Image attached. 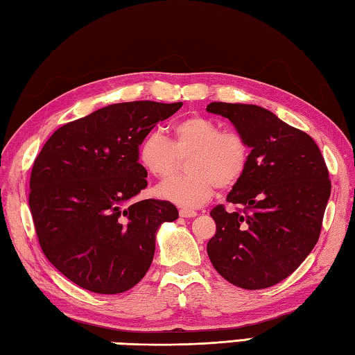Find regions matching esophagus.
<instances>
[{
	"mask_svg": "<svg viewBox=\"0 0 355 355\" xmlns=\"http://www.w3.org/2000/svg\"><path fill=\"white\" fill-rule=\"evenodd\" d=\"M180 216H182V218H194V216H197V211H194V209L182 208L180 209Z\"/></svg>",
	"mask_w": 355,
	"mask_h": 355,
	"instance_id": "obj_1",
	"label": "esophagus"
}]
</instances>
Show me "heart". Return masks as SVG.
Instances as JSON below:
<instances>
[{
    "label": "heart",
    "mask_w": 355,
    "mask_h": 355,
    "mask_svg": "<svg viewBox=\"0 0 355 355\" xmlns=\"http://www.w3.org/2000/svg\"><path fill=\"white\" fill-rule=\"evenodd\" d=\"M172 141L161 130H152L139 146V159L156 178H169L183 158L186 172L161 183L156 192L166 200L197 208L211 199L216 189H230L248 171L250 147L238 130H220L219 123L191 114L173 125Z\"/></svg>",
    "instance_id": "1"
}]
</instances>
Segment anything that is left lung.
Instances as JSON below:
<instances>
[{"instance_id": "obj_1", "label": "left lung", "mask_w": 355, "mask_h": 355, "mask_svg": "<svg viewBox=\"0 0 355 355\" xmlns=\"http://www.w3.org/2000/svg\"><path fill=\"white\" fill-rule=\"evenodd\" d=\"M208 112L227 117L245 136L250 159L227 196L239 205L211 209L216 235L207 244L222 277L244 290L285 280L315 248L330 197L329 171L316 142L271 111L213 101Z\"/></svg>"}]
</instances>
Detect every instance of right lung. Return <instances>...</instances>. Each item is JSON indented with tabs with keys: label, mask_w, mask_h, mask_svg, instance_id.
<instances>
[{
	"label": "right lung",
	"mask_w": 355,
	"mask_h": 355,
	"mask_svg": "<svg viewBox=\"0 0 355 355\" xmlns=\"http://www.w3.org/2000/svg\"><path fill=\"white\" fill-rule=\"evenodd\" d=\"M182 106H105L58 128L35 158L29 209L42 252L84 290L133 288L152 264L158 227L178 218L171 202L133 199L147 186L142 139Z\"/></svg>",
	"instance_id": "right-lung-1"
}]
</instances>
